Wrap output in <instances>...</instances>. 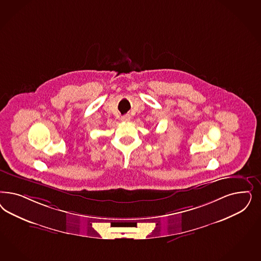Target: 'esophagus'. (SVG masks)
Segmentation results:
<instances>
[{
	"label": "esophagus",
	"instance_id": "1",
	"mask_svg": "<svg viewBox=\"0 0 261 261\" xmlns=\"http://www.w3.org/2000/svg\"><path fill=\"white\" fill-rule=\"evenodd\" d=\"M121 120H122L123 122H128V121L130 120V116H129V115H124L123 117L121 118Z\"/></svg>",
	"mask_w": 261,
	"mask_h": 261
}]
</instances>
